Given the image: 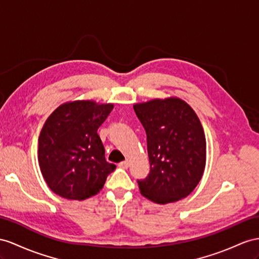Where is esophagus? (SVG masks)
<instances>
[{
	"mask_svg": "<svg viewBox=\"0 0 259 259\" xmlns=\"http://www.w3.org/2000/svg\"><path fill=\"white\" fill-rule=\"evenodd\" d=\"M119 167L120 168H123V169H127L128 167H129V162L128 161H123V162H121V163H119V165H118Z\"/></svg>",
	"mask_w": 259,
	"mask_h": 259,
	"instance_id": "1",
	"label": "esophagus"
}]
</instances>
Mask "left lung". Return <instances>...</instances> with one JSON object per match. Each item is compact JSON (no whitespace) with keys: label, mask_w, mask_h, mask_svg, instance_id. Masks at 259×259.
Wrapping results in <instances>:
<instances>
[{"label":"left lung","mask_w":259,"mask_h":259,"mask_svg":"<svg viewBox=\"0 0 259 259\" xmlns=\"http://www.w3.org/2000/svg\"><path fill=\"white\" fill-rule=\"evenodd\" d=\"M134 109L147 132L150 174L138 181L141 195L158 204L193 193L203 175L207 143L202 124L180 97L137 103Z\"/></svg>","instance_id":"obj_1"}]
</instances>
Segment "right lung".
<instances>
[{
	"label": "right lung",
	"mask_w": 259,
	"mask_h": 259,
	"mask_svg": "<svg viewBox=\"0 0 259 259\" xmlns=\"http://www.w3.org/2000/svg\"><path fill=\"white\" fill-rule=\"evenodd\" d=\"M112 108L111 103L76 99L61 104L47 118L38 139V163L55 194L84 200L104 187L116 166L106 161L97 129Z\"/></svg>",
	"instance_id": "1"
}]
</instances>
